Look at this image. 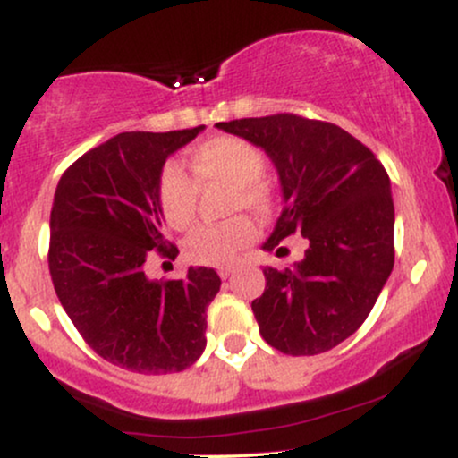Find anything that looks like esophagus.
<instances>
[{"mask_svg": "<svg viewBox=\"0 0 458 458\" xmlns=\"http://www.w3.org/2000/svg\"><path fill=\"white\" fill-rule=\"evenodd\" d=\"M217 273H219V277H222V280H228V277L234 273V267H222V269H219Z\"/></svg>", "mask_w": 458, "mask_h": 458, "instance_id": "34e87169", "label": "esophagus"}]
</instances>
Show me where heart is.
<instances>
[{"mask_svg": "<svg viewBox=\"0 0 458 458\" xmlns=\"http://www.w3.org/2000/svg\"><path fill=\"white\" fill-rule=\"evenodd\" d=\"M191 172L199 187L228 185V211L247 208L259 217H269L277 207V193L265 172V157L245 140L222 135L199 144L191 152ZM195 182V183H196ZM178 163H165L157 182V204L165 224L174 230H187L198 211V186ZM256 225L247 217L202 225L187 239L185 254L196 265H225L233 262L251 241Z\"/></svg>", "mask_w": 458, "mask_h": 458, "instance_id": "obj_1", "label": "heart"}]
</instances>
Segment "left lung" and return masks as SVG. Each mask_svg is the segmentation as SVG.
<instances>
[{"instance_id":"left-lung-1","label":"left lung","mask_w":458,"mask_h":458,"mask_svg":"<svg viewBox=\"0 0 458 458\" xmlns=\"http://www.w3.org/2000/svg\"><path fill=\"white\" fill-rule=\"evenodd\" d=\"M269 155L284 208L262 250L286 251L301 234L308 250L291 269L265 271L251 301L260 335L286 355H318L361 327L394 269L390 176L360 140L295 114L217 123Z\"/></svg>"}]
</instances>
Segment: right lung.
I'll return each instance as SVG.
<instances>
[{"label":"right lung","mask_w":458,"mask_h":458,"mask_svg":"<svg viewBox=\"0 0 458 458\" xmlns=\"http://www.w3.org/2000/svg\"><path fill=\"white\" fill-rule=\"evenodd\" d=\"M202 129L120 133L79 157L57 182L49 222L57 299L94 353L131 372H181L207 346L217 273L189 267L182 280L159 282L144 269L155 250L176 259L157 182L167 157Z\"/></svg>","instance_id":"right-lung-1"}]
</instances>
